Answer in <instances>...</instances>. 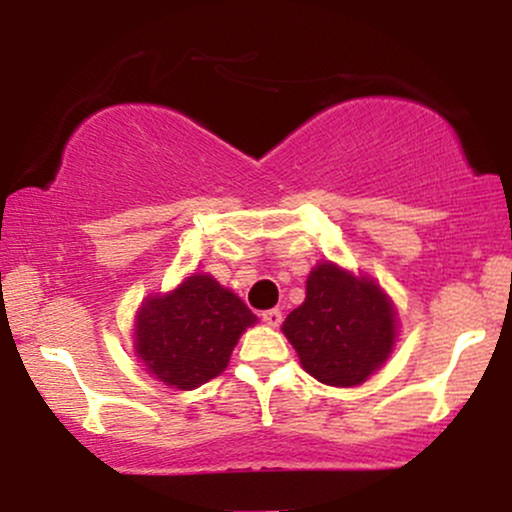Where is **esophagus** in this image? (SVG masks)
I'll return each mask as SVG.
<instances>
[{
    "label": "esophagus",
    "instance_id": "34e87169",
    "mask_svg": "<svg viewBox=\"0 0 512 512\" xmlns=\"http://www.w3.org/2000/svg\"><path fill=\"white\" fill-rule=\"evenodd\" d=\"M262 320L267 322L269 327H279V325H281V310H276V308H272V310H264V313H262Z\"/></svg>",
    "mask_w": 512,
    "mask_h": 512
}]
</instances>
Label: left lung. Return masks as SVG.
<instances>
[{"instance_id":"1","label":"left lung","mask_w":512,"mask_h":512,"mask_svg":"<svg viewBox=\"0 0 512 512\" xmlns=\"http://www.w3.org/2000/svg\"><path fill=\"white\" fill-rule=\"evenodd\" d=\"M305 373L332 387L366 383L395 349L392 298L368 274L320 260L305 281V301L281 325Z\"/></svg>"}]
</instances>
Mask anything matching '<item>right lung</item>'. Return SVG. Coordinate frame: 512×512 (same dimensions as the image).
Segmentation results:
<instances>
[{
  "label": "right lung",
  "instance_id": "right-lung-1",
  "mask_svg": "<svg viewBox=\"0 0 512 512\" xmlns=\"http://www.w3.org/2000/svg\"><path fill=\"white\" fill-rule=\"evenodd\" d=\"M255 322L236 293L197 272L144 298L134 315V354L161 383L195 390L226 370L240 334Z\"/></svg>",
  "mask_w": 512,
  "mask_h": 512
}]
</instances>
